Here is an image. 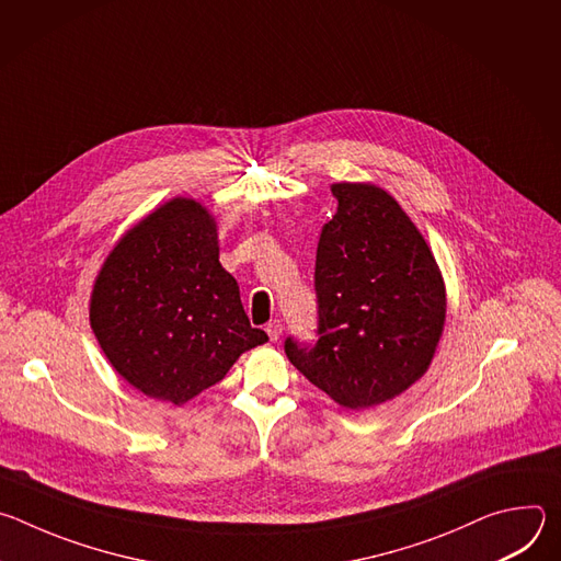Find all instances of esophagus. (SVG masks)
Wrapping results in <instances>:
<instances>
[{
    "instance_id": "esophagus-1",
    "label": "esophagus",
    "mask_w": 561,
    "mask_h": 561,
    "mask_svg": "<svg viewBox=\"0 0 561 561\" xmlns=\"http://www.w3.org/2000/svg\"><path fill=\"white\" fill-rule=\"evenodd\" d=\"M266 333H268L271 342L279 340V335H282V322H279V319H273V322L266 324Z\"/></svg>"
}]
</instances>
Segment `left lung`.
<instances>
[{
  "label": "left lung",
  "mask_w": 561,
  "mask_h": 561,
  "mask_svg": "<svg viewBox=\"0 0 561 561\" xmlns=\"http://www.w3.org/2000/svg\"><path fill=\"white\" fill-rule=\"evenodd\" d=\"M337 213L317 244L319 329L290 337V364L346 411L379 407L431 366L446 322V286L424 234L383 188L331 186Z\"/></svg>",
  "instance_id": "obj_1"
}]
</instances>
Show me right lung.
Masks as SVG:
<instances>
[{"instance_id": "add662e5", "label": "right lung", "mask_w": 561, "mask_h": 561, "mask_svg": "<svg viewBox=\"0 0 561 561\" xmlns=\"http://www.w3.org/2000/svg\"><path fill=\"white\" fill-rule=\"evenodd\" d=\"M89 312L111 366L175 407L268 342L219 264L215 217L191 197L169 199L122 234L95 277Z\"/></svg>"}]
</instances>
